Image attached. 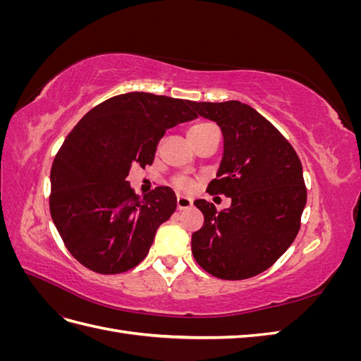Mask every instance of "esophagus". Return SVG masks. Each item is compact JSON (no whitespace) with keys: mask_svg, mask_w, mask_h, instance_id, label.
<instances>
[{"mask_svg":"<svg viewBox=\"0 0 361 361\" xmlns=\"http://www.w3.org/2000/svg\"><path fill=\"white\" fill-rule=\"evenodd\" d=\"M192 206V200L188 197H183V195H179L178 197V209L183 211V209H190Z\"/></svg>","mask_w":361,"mask_h":361,"instance_id":"34e87169","label":"esophagus"}]
</instances>
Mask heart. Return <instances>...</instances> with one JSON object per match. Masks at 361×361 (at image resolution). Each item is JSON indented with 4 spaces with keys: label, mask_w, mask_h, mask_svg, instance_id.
<instances>
[{
    "label": "heart",
    "mask_w": 361,
    "mask_h": 361,
    "mask_svg": "<svg viewBox=\"0 0 361 361\" xmlns=\"http://www.w3.org/2000/svg\"><path fill=\"white\" fill-rule=\"evenodd\" d=\"M215 125L214 123H209V122H200V123H195L194 126L190 128L188 130V137L192 135V134H199L202 133V130H206L209 128H214ZM174 187H176L179 191H190L192 188V182L187 178H176L174 179Z\"/></svg>",
    "instance_id": "obj_1"
}]
</instances>
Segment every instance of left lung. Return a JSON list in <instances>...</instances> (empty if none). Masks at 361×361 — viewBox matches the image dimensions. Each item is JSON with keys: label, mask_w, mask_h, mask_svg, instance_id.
I'll return each mask as SVG.
<instances>
[{"label": "left lung", "mask_w": 361, "mask_h": 361, "mask_svg": "<svg viewBox=\"0 0 361 361\" xmlns=\"http://www.w3.org/2000/svg\"><path fill=\"white\" fill-rule=\"evenodd\" d=\"M221 128L224 154L207 192L232 199L216 211L203 199L194 204L204 223L191 238L197 264L223 280H244L268 269L290 247L307 202L301 161L279 129L239 101L190 102Z\"/></svg>", "instance_id": "left-lung-1"}]
</instances>
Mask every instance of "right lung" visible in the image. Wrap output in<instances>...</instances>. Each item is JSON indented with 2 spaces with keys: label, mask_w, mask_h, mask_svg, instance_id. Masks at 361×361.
<instances>
[{
  "label": "right lung",
  "mask_w": 361,
  "mask_h": 361,
  "mask_svg": "<svg viewBox=\"0 0 361 361\" xmlns=\"http://www.w3.org/2000/svg\"><path fill=\"white\" fill-rule=\"evenodd\" d=\"M190 102L118 94L92 108L64 140L51 169L49 211L64 245L85 268L99 274L133 269L176 211L171 188L140 199L126 178L133 166H152L167 129L197 117Z\"/></svg>",
  "instance_id": "obj_1"
}]
</instances>
